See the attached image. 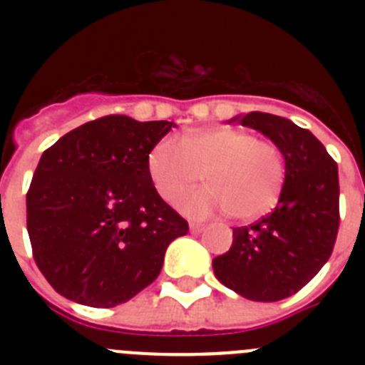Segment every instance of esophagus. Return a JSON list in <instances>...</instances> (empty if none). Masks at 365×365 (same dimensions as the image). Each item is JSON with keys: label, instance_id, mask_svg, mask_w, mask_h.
I'll return each mask as SVG.
<instances>
[{"label": "esophagus", "instance_id": "34e87169", "mask_svg": "<svg viewBox=\"0 0 365 365\" xmlns=\"http://www.w3.org/2000/svg\"><path fill=\"white\" fill-rule=\"evenodd\" d=\"M202 230H205V225H201V222H190V232L192 234H201Z\"/></svg>", "mask_w": 365, "mask_h": 365}]
</instances>
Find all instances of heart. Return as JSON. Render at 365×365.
Listing matches in <instances>:
<instances>
[{"label":"heart","mask_w":365,"mask_h":365,"mask_svg":"<svg viewBox=\"0 0 365 365\" xmlns=\"http://www.w3.org/2000/svg\"><path fill=\"white\" fill-rule=\"evenodd\" d=\"M148 173L168 202L179 199L199 179L208 186L188 193L179 208L190 217L230 214L254 221L278 205L285 186V157L278 144L237 128H208L160 138L148 153Z\"/></svg>","instance_id":"b5f03b06"}]
</instances>
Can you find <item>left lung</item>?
<instances>
[{"label":"left lung","instance_id":"8db88e82","mask_svg":"<svg viewBox=\"0 0 365 365\" xmlns=\"http://www.w3.org/2000/svg\"><path fill=\"white\" fill-rule=\"evenodd\" d=\"M240 122L278 144L285 186L269 215L234 228L230 250L212 265L215 278L243 298L278 302L307 285L331 257L340 227L338 166L311 131L287 118L252 111Z\"/></svg>","mask_w":365,"mask_h":365}]
</instances>
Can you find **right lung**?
Returning <instances> with one entry per match:
<instances>
[{"mask_svg": "<svg viewBox=\"0 0 365 365\" xmlns=\"http://www.w3.org/2000/svg\"><path fill=\"white\" fill-rule=\"evenodd\" d=\"M172 128L108 115L43 151L27 192V230L38 269L67 299L128 302L157 279L168 245L188 234L148 173V153Z\"/></svg>", "mask_w": 365, "mask_h": 365, "instance_id": "add662e5", "label": "right lung"}]
</instances>
